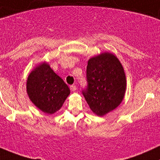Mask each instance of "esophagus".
Listing matches in <instances>:
<instances>
[{
	"mask_svg": "<svg viewBox=\"0 0 160 160\" xmlns=\"http://www.w3.org/2000/svg\"><path fill=\"white\" fill-rule=\"evenodd\" d=\"M70 89H71V91L74 92V91L77 90V87L74 85H72V86H71V87H70Z\"/></svg>",
	"mask_w": 160,
	"mask_h": 160,
	"instance_id": "34e87169",
	"label": "esophagus"
}]
</instances>
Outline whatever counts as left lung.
Segmentation results:
<instances>
[{
	"instance_id": "1",
	"label": "left lung",
	"mask_w": 160,
	"mask_h": 160,
	"mask_svg": "<svg viewBox=\"0 0 160 160\" xmlns=\"http://www.w3.org/2000/svg\"><path fill=\"white\" fill-rule=\"evenodd\" d=\"M87 78L88 86L83 94L94 114L104 116L122 103L126 90V76L115 54L107 52L89 58Z\"/></svg>"
}]
</instances>
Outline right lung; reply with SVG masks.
Segmentation results:
<instances>
[{
	"instance_id": "right-lung-1",
	"label": "right lung",
	"mask_w": 160,
	"mask_h": 160,
	"mask_svg": "<svg viewBox=\"0 0 160 160\" xmlns=\"http://www.w3.org/2000/svg\"><path fill=\"white\" fill-rule=\"evenodd\" d=\"M26 92L32 102L48 115L58 111L71 93L68 85L45 61L29 73Z\"/></svg>"
}]
</instances>
